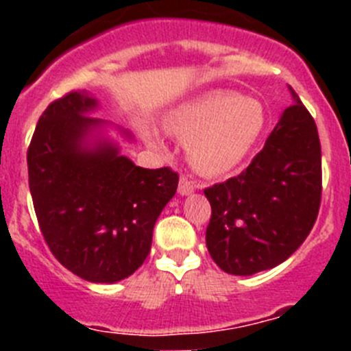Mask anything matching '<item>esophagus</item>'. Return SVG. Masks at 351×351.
Masks as SVG:
<instances>
[{
	"instance_id": "obj_1",
	"label": "esophagus",
	"mask_w": 351,
	"mask_h": 351,
	"mask_svg": "<svg viewBox=\"0 0 351 351\" xmlns=\"http://www.w3.org/2000/svg\"><path fill=\"white\" fill-rule=\"evenodd\" d=\"M195 188H197V184L193 181H190L186 176H182L179 179V193L181 195H190L191 191H195Z\"/></svg>"
}]
</instances>
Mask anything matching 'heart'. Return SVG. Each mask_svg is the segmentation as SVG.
<instances>
[{"label": "heart", "mask_w": 351, "mask_h": 351, "mask_svg": "<svg viewBox=\"0 0 351 351\" xmlns=\"http://www.w3.org/2000/svg\"><path fill=\"white\" fill-rule=\"evenodd\" d=\"M163 128L186 142V153L198 172L216 176L234 169L258 142L265 128L263 105L235 91H209L179 105L163 119ZM153 145L154 132H145Z\"/></svg>", "instance_id": "b5f03b06"}]
</instances>
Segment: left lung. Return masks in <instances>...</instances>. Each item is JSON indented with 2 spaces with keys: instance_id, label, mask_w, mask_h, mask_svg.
<instances>
[{
  "instance_id": "8db88e82",
  "label": "left lung",
  "mask_w": 351,
  "mask_h": 351,
  "mask_svg": "<svg viewBox=\"0 0 351 351\" xmlns=\"http://www.w3.org/2000/svg\"><path fill=\"white\" fill-rule=\"evenodd\" d=\"M293 104L247 169L206 188V243L221 271L235 276L280 265L306 241L322 202V147L316 123Z\"/></svg>"
}]
</instances>
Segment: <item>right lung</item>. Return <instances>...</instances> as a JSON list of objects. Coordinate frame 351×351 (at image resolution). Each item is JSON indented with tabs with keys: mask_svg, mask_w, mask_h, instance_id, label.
<instances>
[{
	"mask_svg": "<svg viewBox=\"0 0 351 351\" xmlns=\"http://www.w3.org/2000/svg\"><path fill=\"white\" fill-rule=\"evenodd\" d=\"M95 107V98L70 91L43 110L27 147V176L40 230L58 262L86 281L116 283L147 258L179 173L137 167L110 142L88 145V133L101 125L86 116Z\"/></svg>",
	"mask_w": 351,
	"mask_h": 351,
	"instance_id": "right-lung-1",
	"label": "right lung"
}]
</instances>
